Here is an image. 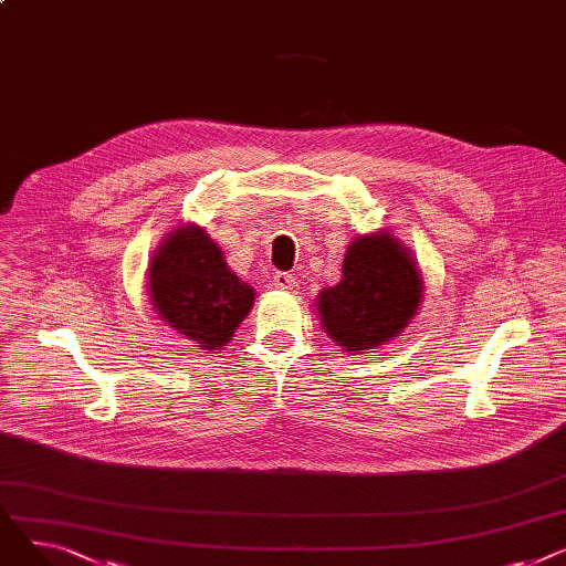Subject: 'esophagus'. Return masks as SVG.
<instances>
[{
	"label": "esophagus",
	"mask_w": 566,
	"mask_h": 566,
	"mask_svg": "<svg viewBox=\"0 0 566 566\" xmlns=\"http://www.w3.org/2000/svg\"><path fill=\"white\" fill-rule=\"evenodd\" d=\"M273 284L282 291H295V286H298V282H295V277L289 275V273H275Z\"/></svg>",
	"instance_id": "1"
}]
</instances>
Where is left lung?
I'll use <instances>...</instances> for the list:
<instances>
[{
  "label": "left lung",
  "mask_w": 566,
  "mask_h": 566,
  "mask_svg": "<svg viewBox=\"0 0 566 566\" xmlns=\"http://www.w3.org/2000/svg\"><path fill=\"white\" fill-rule=\"evenodd\" d=\"M424 280L412 252L390 229L355 235L346 248L342 280L316 295L321 328L346 353L390 344L420 312Z\"/></svg>",
  "instance_id": "obj_1"
}]
</instances>
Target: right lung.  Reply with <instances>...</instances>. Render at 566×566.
Masks as SVG:
<instances>
[{
    "label": "right lung",
    "mask_w": 566,
    "mask_h": 566,
    "mask_svg": "<svg viewBox=\"0 0 566 566\" xmlns=\"http://www.w3.org/2000/svg\"><path fill=\"white\" fill-rule=\"evenodd\" d=\"M148 298L171 331L201 350H222L254 305L222 250L195 222L171 229L148 263Z\"/></svg>",
    "instance_id": "obj_1"
}]
</instances>
